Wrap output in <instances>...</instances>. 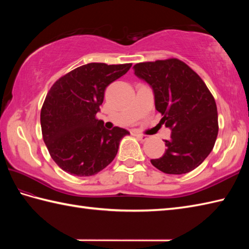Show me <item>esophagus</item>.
I'll return each mask as SVG.
<instances>
[{"label": "esophagus", "mask_w": 249, "mask_h": 249, "mask_svg": "<svg viewBox=\"0 0 249 249\" xmlns=\"http://www.w3.org/2000/svg\"><path fill=\"white\" fill-rule=\"evenodd\" d=\"M137 136V138H138V140H140V141H146L147 140V136H144V135H136Z\"/></svg>", "instance_id": "34e87169"}]
</instances>
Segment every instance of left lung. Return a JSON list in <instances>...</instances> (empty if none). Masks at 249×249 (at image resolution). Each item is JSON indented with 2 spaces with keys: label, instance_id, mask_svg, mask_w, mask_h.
Returning a JSON list of instances; mask_svg holds the SVG:
<instances>
[{
  "label": "left lung",
  "instance_id": "1",
  "mask_svg": "<svg viewBox=\"0 0 249 249\" xmlns=\"http://www.w3.org/2000/svg\"><path fill=\"white\" fill-rule=\"evenodd\" d=\"M135 75L154 93L161 124L171 129L165 154L151 160L167 174H184L197 168L213 150L218 116L213 95L202 79L178 59L138 63Z\"/></svg>",
  "mask_w": 249,
  "mask_h": 249
}]
</instances>
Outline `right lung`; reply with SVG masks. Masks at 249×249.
<instances>
[{
  "label": "right lung",
  "instance_id": "obj_1",
  "mask_svg": "<svg viewBox=\"0 0 249 249\" xmlns=\"http://www.w3.org/2000/svg\"><path fill=\"white\" fill-rule=\"evenodd\" d=\"M131 64L89 63L51 87L40 111L43 138L52 160L65 172L89 177L114 160L120 141L129 135L121 127L106 129L95 116L105 89L129 71Z\"/></svg>",
  "mask_w": 249,
  "mask_h": 249
}]
</instances>
